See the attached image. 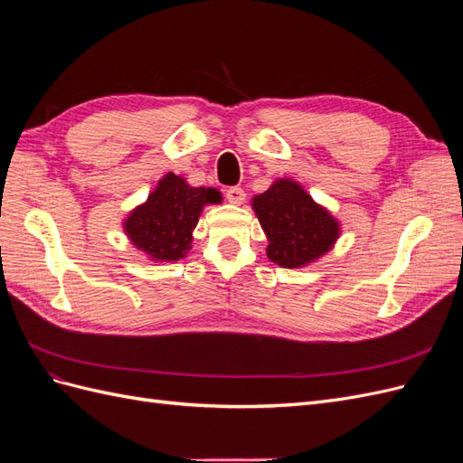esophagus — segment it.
<instances>
[{
  "instance_id": "34e87169",
  "label": "esophagus",
  "mask_w": 463,
  "mask_h": 463,
  "mask_svg": "<svg viewBox=\"0 0 463 463\" xmlns=\"http://www.w3.org/2000/svg\"><path fill=\"white\" fill-rule=\"evenodd\" d=\"M226 199H228L232 204L240 206V204H243V201H245V191H243L241 187H230V189L226 191Z\"/></svg>"
}]
</instances>
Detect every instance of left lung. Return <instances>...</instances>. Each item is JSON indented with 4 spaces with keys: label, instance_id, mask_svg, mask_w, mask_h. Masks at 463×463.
<instances>
[{
    "label": "left lung",
    "instance_id": "left-lung-1",
    "mask_svg": "<svg viewBox=\"0 0 463 463\" xmlns=\"http://www.w3.org/2000/svg\"><path fill=\"white\" fill-rule=\"evenodd\" d=\"M250 206L269 240L266 257L282 269H303L325 257L340 240L338 218L291 177L276 179L250 199Z\"/></svg>",
    "mask_w": 463,
    "mask_h": 463
}]
</instances>
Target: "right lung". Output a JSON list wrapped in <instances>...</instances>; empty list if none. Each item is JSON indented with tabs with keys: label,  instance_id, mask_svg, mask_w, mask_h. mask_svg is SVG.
Returning <instances> with one entry per match:
<instances>
[{
	"label": "right lung",
	"instance_id": "obj_1",
	"mask_svg": "<svg viewBox=\"0 0 463 463\" xmlns=\"http://www.w3.org/2000/svg\"><path fill=\"white\" fill-rule=\"evenodd\" d=\"M222 193L214 187H191L185 177L167 172L137 204L121 228L131 245L152 262H175L191 250L193 232L204 206L222 204Z\"/></svg>",
	"mask_w": 463,
	"mask_h": 463
}]
</instances>
